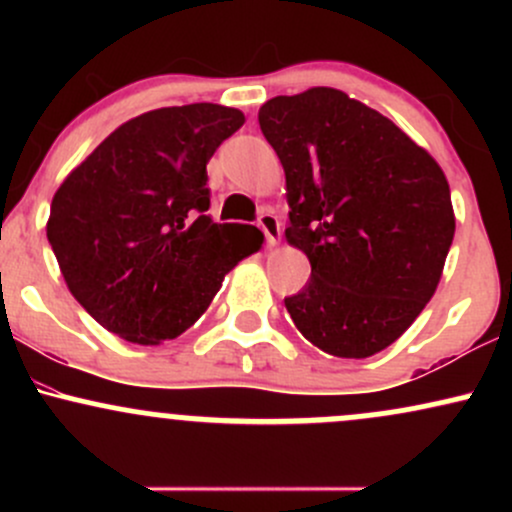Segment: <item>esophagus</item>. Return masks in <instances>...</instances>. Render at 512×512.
<instances>
[{"mask_svg":"<svg viewBox=\"0 0 512 512\" xmlns=\"http://www.w3.org/2000/svg\"><path fill=\"white\" fill-rule=\"evenodd\" d=\"M257 226H260L264 231V236H267V245H272L274 248L281 238V223L274 216V211H262L260 219H257Z\"/></svg>","mask_w":512,"mask_h":512,"instance_id":"esophagus-1","label":"esophagus"}]
</instances>
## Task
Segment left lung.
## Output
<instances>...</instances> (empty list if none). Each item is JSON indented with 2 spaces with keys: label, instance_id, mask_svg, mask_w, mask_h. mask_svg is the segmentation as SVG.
<instances>
[{
  "label": "left lung",
  "instance_id": "8db88e82",
  "mask_svg": "<svg viewBox=\"0 0 512 512\" xmlns=\"http://www.w3.org/2000/svg\"><path fill=\"white\" fill-rule=\"evenodd\" d=\"M260 127L286 173V240L310 279L284 298L298 332L339 358L397 342L438 289L455 236L436 158L344 91L276 96Z\"/></svg>",
  "mask_w": 512,
  "mask_h": 512
}]
</instances>
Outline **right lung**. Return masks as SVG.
<instances>
[{
    "label": "right lung",
    "mask_w": 512,
    "mask_h": 512,
    "mask_svg": "<svg viewBox=\"0 0 512 512\" xmlns=\"http://www.w3.org/2000/svg\"><path fill=\"white\" fill-rule=\"evenodd\" d=\"M243 122L216 103L149 110L64 178L48 240L67 289L108 332L144 346L175 339L262 248L255 226L207 216V163Z\"/></svg>",
    "instance_id": "obj_1"
}]
</instances>
